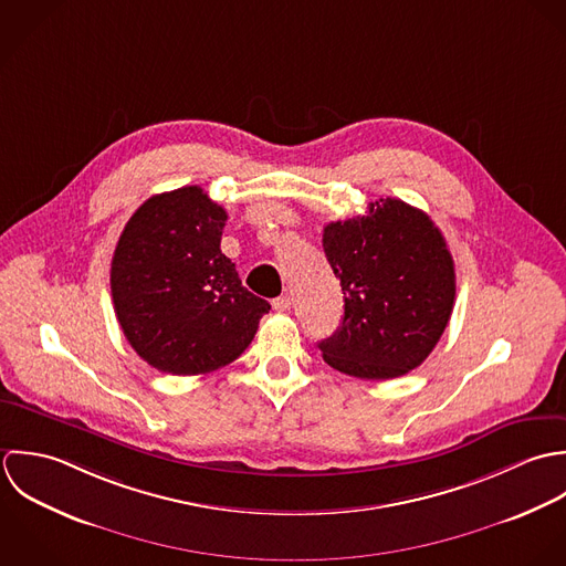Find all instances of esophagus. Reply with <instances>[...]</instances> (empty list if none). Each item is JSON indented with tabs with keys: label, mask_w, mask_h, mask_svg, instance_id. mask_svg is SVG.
I'll list each match as a JSON object with an SVG mask.
<instances>
[{
	"label": "esophagus",
	"mask_w": 566,
	"mask_h": 566,
	"mask_svg": "<svg viewBox=\"0 0 566 566\" xmlns=\"http://www.w3.org/2000/svg\"><path fill=\"white\" fill-rule=\"evenodd\" d=\"M291 306H293V300H291L289 295H282V297L273 300V308H275L277 313H286V311H291Z\"/></svg>",
	"instance_id": "34e87169"
}]
</instances>
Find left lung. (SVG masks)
Masks as SVG:
<instances>
[{"label":"left lung","instance_id":"1","mask_svg":"<svg viewBox=\"0 0 566 566\" xmlns=\"http://www.w3.org/2000/svg\"><path fill=\"white\" fill-rule=\"evenodd\" d=\"M324 251L343 291L339 331L319 340L324 360L365 380L422 365L454 304V262L436 223L387 197L365 217L324 227Z\"/></svg>","mask_w":566,"mask_h":566}]
</instances>
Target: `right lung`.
<instances>
[{
    "mask_svg": "<svg viewBox=\"0 0 566 566\" xmlns=\"http://www.w3.org/2000/svg\"><path fill=\"white\" fill-rule=\"evenodd\" d=\"M227 212L199 186L144 201L112 260L115 317L155 369L208 374L235 360L271 311L221 251Z\"/></svg>",
    "mask_w": 566,
    "mask_h": 566,
    "instance_id": "add662e5",
    "label": "right lung"
}]
</instances>
